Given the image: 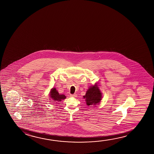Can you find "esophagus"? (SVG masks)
I'll return each mask as SVG.
<instances>
[{"mask_svg": "<svg viewBox=\"0 0 154 154\" xmlns=\"http://www.w3.org/2000/svg\"><path fill=\"white\" fill-rule=\"evenodd\" d=\"M70 96L72 97H76L77 96L76 94H71Z\"/></svg>", "mask_w": 154, "mask_h": 154, "instance_id": "1", "label": "esophagus"}]
</instances>
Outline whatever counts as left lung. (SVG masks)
I'll list each match as a JSON object with an SVG mask.
<instances>
[{"instance_id":"1","label":"left lung","mask_w":154,"mask_h":154,"mask_svg":"<svg viewBox=\"0 0 154 154\" xmlns=\"http://www.w3.org/2000/svg\"><path fill=\"white\" fill-rule=\"evenodd\" d=\"M86 101V104L88 105H96L102 100V93L100 91L97 84L93 86H90L88 89L86 94L83 96Z\"/></svg>"}]
</instances>
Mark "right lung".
<instances>
[{"label": "right lung", "instance_id": "add662e5", "mask_svg": "<svg viewBox=\"0 0 154 154\" xmlns=\"http://www.w3.org/2000/svg\"><path fill=\"white\" fill-rule=\"evenodd\" d=\"M50 96L51 97V98H52L53 100L55 101V102H60L62 100H65L66 98V96L64 94H59L58 92L57 91V90L55 88H54L51 90V91L50 93Z\"/></svg>", "mask_w": 154, "mask_h": 154}]
</instances>
